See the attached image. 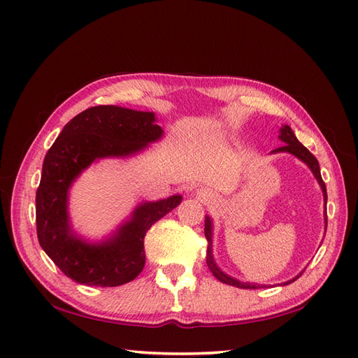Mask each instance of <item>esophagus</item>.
Instances as JSON below:
<instances>
[{
  "label": "esophagus",
  "instance_id": "1",
  "mask_svg": "<svg viewBox=\"0 0 358 358\" xmlns=\"http://www.w3.org/2000/svg\"><path fill=\"white\" fill-rule=\"evenodd\" d=\"M197 197L201 199V200H208L210 197V192H209V189H206V188H199L197 189Z\"/></svg>",
  "mask_w": 358,
  "mask_h": 358
}]
</instances>
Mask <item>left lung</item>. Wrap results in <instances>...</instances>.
I'll use <instances>...</instances> for the list:
<instances>
[{"label": "left lung", "instance_id": "8db88e82", "mask_svg": "<svg viewBox=\"0 0 358 358\" xmlns=\"http://www.w3.org/2000/svg\"><path fill=\"white\" fill-rule=\"evenodd\" d=\"M278 137L284 145L278 148V149H273L270 154H291L292 157L299 158L301 162H305V164L309 167V170L312 171V175L315 176L318 185L321 187L322 197H324V233H326L327 231V189H326V183H324V180L321 178V170H320L318 159L313 157L309 152V150L299 142L296 134L292 133V129H291L289 125L280 127ZM204 236H206V239H208V254H206V263H208V267L212 272V275L218 280H221L222 284L233 285L236 288H243V289H255V288L270 287V285H263V284H257V282H245V280L233 278L230 275H227L224 270L218 264H216L215 257H213V221H212L209 215H206V220H204ZM301 273H303V270L297 276L287 280V282L278 284V285L284 287V285L294 282L296 279L300 278Z\"/></svg>", "mask_w": 358, "mask_h": 358}]
</instances>
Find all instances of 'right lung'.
<instances>
[{
	"mask_svg": "<svg viewBox=\"0 0 358 358\" xmlns=\"http://www.w3.org/2000/svg\"><path fill=\"white\" fill-rule=\"evenodd\" d=\"M154 112L119 106H96L74 116L62 128L43 161L36 196L40 246L62 273L88 287H117L133 280L145 267V236L162 216L180 204L175 194L157 201H140L101 241L74 230L69 201L73 183L106 158H131L162 138Z\"/></svg>",
	"mask_w": 358,
	"mask_h": 358,
	"instance_id": "obj_1",
	"label": "right lung"
}]
</instances>
